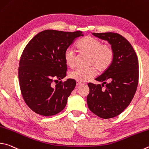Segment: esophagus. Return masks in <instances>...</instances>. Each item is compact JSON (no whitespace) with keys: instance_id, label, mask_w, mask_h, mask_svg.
Returning <instances> with one entry per match:
<instances>
[{"instance_id":"1","label":"esophagus","mask_w":149,"mask_h":149,"mask_svg":"<svg viewBox=\"0 0 149 149\" xmlns=\"http://www.w3.org/2000/svg\"><path fill=\"white\" fill-rule=\"evenodd\" d=\"M76 85H77V86H79V85H83V83H82L81 82L77 81V83H76Z\"/></svg>"}]
</instances>
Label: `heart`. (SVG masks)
I'll return each mask as SVG.
<instances>
[{"instance_id": "obj_1", "label": "heart", "mask_w": 149, "mask_h": 149, "mask_svg": "<svg viewBox=\"0 0 149 149\" xmlns=\"http://www.w3.org/2000/svg\"><path fill=\"white\" fill-rule=\"evenodd\" d=\"M76 47L80 53L88 55V68H77L70 73V76L79 82H85L96 75L97 70L103 72L109 68L114 58V51L109 44H102V41L91 36H86L77 43ZM67 66L73 68L75 65V53L71 49H67L64 54Z\"/></svg>"}]
</instances>
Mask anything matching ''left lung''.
<instances>
[{"label":"left lung","mask_w":149,"mask_h":149,"mask_svg":"<svg viewBox=\"0 0 149 149\" xmlns=\"http://www.w3.org/2000/svg\"><path fill=\"white\" fill-rule=\"evenodd\" d=\"M93 34L107 40L114 51L111 66L95 79L102 85L88 83L90 93L86 102L89 109L99 117L107 119L120 115L133 99L138 85V58L132 45L120 34L114 32Z\"/></svg>","instance_id":"left-lung-1"}]
</instances>
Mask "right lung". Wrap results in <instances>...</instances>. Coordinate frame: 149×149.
<instances>
[{"label": "right lung", "mask_w": 149, "mask_h": 149, "mask_svg": "<svg viewBox=\"0 0 149 149\" xmlns=\"http://www.w3.org/2000/svg\"><path fill=\"white\" fill-rule=\"evenodd\" d=\"M83 36L81 31L45 30L24 49L19 65V81L24 100L34 113L47 117L64 109L76 82L72 79L62 82L67 70L64 54L75 39ZM58 80L61 81L54 86Z\"/></svg>", "instance_id": "right-lung-1"}]
</instances>
